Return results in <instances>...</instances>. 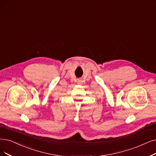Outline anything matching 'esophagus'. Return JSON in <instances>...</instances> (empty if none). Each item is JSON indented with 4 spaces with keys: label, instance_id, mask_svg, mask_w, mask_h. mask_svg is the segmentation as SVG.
Returning a JSON list of instances; mask_svg holds the SVG:
<instances>
[{
    "label": "esophagus",
    "instance_id": "esophagus-1",
    "mask_svg": "<svg viewBox=\"0 0 156 156\" xmlns=\"http://www.w3.org/2000/svg\"><path fill=\"white\" fill-rule=\"evenodd\" d=\"M77 83H79V84H80L82 83V80L81 79H78L77 80Z\"/></svg>",
    "mask_w": 156,
    "mask_h": 156
}]
</instances>
